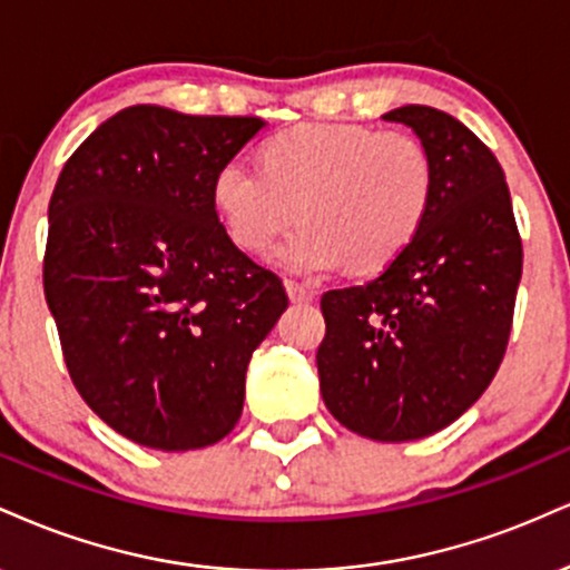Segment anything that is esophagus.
I'll list each match as a JSON object with an SVG mask.
<instances>
[{
    "instance_id": "34e87169",
    "label": "esophagus",
    "mask_w": 570,
    "mask_h": 570,
    "mask_svg": "<svg viewBox=\"0 0 570 570\" xmlns=\"http://www.w3.org/2000/svg\"><path fill=\"white\" fill-rule=\"evenodd\" d=\"M285 291H287V296H291L293 304H312V301H314V291H312V287L293 283V279H287Z\"/></svg>"
}]
</instances>
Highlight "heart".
Wrapping results in <instances>:
<instances>
[{"label":"heart","instance_id":"1","mask_svg":"<svg viewBox=\"0 0 570 570\" xmlns=\"http://www.w3.org/2000/svg\"><path fill=\"white\" fill-rule=\"evenodd\" d=\"M432 159L405 132L360 125H304L274 138L266 163L237 154L213 180V199L229 237L266 250L304 218L274 261L317 277L350 261L367 272L411 245L432 203Z\"/></svg>","mask_w":570,"mask_h":570}]
</instances>
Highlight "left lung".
Instances as JSON below:
<instances>
[{"label":"left lung","instance_id":"1","mask_svg":"<svg viewBox=\"0 0 570 570\" xmlns=\"http://www.w3.org/2000/svg\"><path fill=\"white\" fill-rule=\"evenodd\" d=\"M416 132L434 186L411 245L371 283L320 306V392L346 430L379 443L440 432L497 376L510 341L523 245L504 170L466 125L432 106L384 114Z\"/></svg>","mask_w":570,"mask_h":570}]
</instances>
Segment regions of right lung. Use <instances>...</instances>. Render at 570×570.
Masks as SVG:
<instances>
[{
  "mask_svg": "<svg viewBox=\"0 0 570 570\" xmlns=\"http://www.w3.org/2000/svg\"><path fill=\"white\" fill-rule=\"evenodd\" d=\"M264 127L140 104L60 170L45 298L77 392L132 443L194 451L226 438L247 363L287 309L283 279L232 243L213 199L220 165Z\"/></svg>",
  "mask_w": 570,
  "mask_h": 570,
  "instance_id": "right-lung-1",
  "label": "right lung"
}]
</instances>
